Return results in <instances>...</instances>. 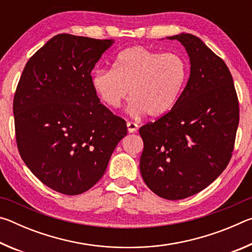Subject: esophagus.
<instances>
[{"instance_id":"1","label":"esophagus","mask_w":252,"mask_h":252,"mask_svg":"<svg viewBox=\"0 0 252 252\" xmlns=\"http://www.w3.org/2000/svg\"><path fill=\"white\" fill-rule=\"evenodd\" d=\"M126 126H127V131H129L130 133H134V132L138 130V127H139V126L134 122H127Z\"/></svg>"}]
</instances>
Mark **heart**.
<instances>
[{
	"label": "heart",
	"instance_id": "b5f03b06",
	"mask_svg": "<svg viewBox=\"0 0 252 252\" xmlns=\"http://www.w3.org/2000/svg\"><path fill=\"white\" fill-rule=\"evenodd\" d=\"M189 76V63L178 52L160 53L132 46L114 60L113 69L92 76V87L102 103L119 109L131 97L129 112L158 118L169 112L180 97Z\"/></svg>",
	"mask_w": 252,
	"mask_h": 252
}]
</instances>
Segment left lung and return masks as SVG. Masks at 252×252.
<instances>
[{
	"label": "left lung",
	"mask_w": 252,
	"mask_h": 252,
	"mask_svg": "<svg viewBox=\"0 0 252 252\" xmlns=\"http://www.w3.org/2000/svg\"><path fill=\"white\" fill-rule=\"evenodd\" d=\"M185 46L190 76L173 108L140 127V171L157 195L180 200L200 192L231 159L239 101L227 64L199 37L170 36Z\"/></svg>",
	"instance_id": "obj_1"
}]
</instances>
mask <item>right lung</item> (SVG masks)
Listing matches in <instances>:
<instances>
[{
  "label": "right lung",
  "mask_w": 252,
  "mask_h": 252,
  "mask_svg": "<svg viewBox=\"0 0 252 252\" xmlns=\"http://www.w3.org/2000/svg\"><path fill=\"white\" fill-rule=\"evenodd\" d=\"M112 40L58 34L24 66L13 100L20 156L39 180L67 195L103 177L126 123L100 103L91 71Z\"/></svg>",
  "instance_id": "add662e5"
}]
</instances>
